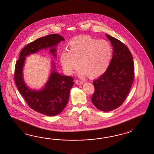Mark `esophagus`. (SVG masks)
Wrapping results in <instances>:
<instances>
[{
	"mask_svg": "<svg viewBox=\"0 0 154 154\" xmlns=\"http://www.w3.org/2000/svg\"><path fill=\"white\" fill-rule=\"evenodd\" d=\"M75 83L77 84H78V85H82V84L84 83V82L83 81H80V80H75Z\"/></svg>",
	"mask_w": 154,
	"mask_h": 154,
	"instance_id": "1",
	"label": "esophagus"
}]
</instances>
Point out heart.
Masks as SVG:
<instances>
[{"label":"heart","mask_w":154,"mask_h":154,"mask_svg":"<svg viewBox=\"0 0 154 154\" xmlns=\"http://www.w3.org/2000/svg\"><path fill=\"white\" fill-rule=\"evenodd\" d=\"M67 47L68 51L61 53L60 62L68 74L78 68L79 62L82 75L97 77L107 69L112 59V46L105 40L82 37L72 40Z\"/></svg>","instance_id":"b5f03b06"}]
</instances>
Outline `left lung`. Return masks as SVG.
<instances>
[{
	"instance_id": "1",
	"label": "left lung",
	"mask_w": 154,
	"mask_h": 154,
	"mask_svg": "<svg viewBox=\"0 0 154 154\" xmlns=\"http://www.w3.org/2000/svg\"><path fill=\"white\" fill-rule=\"evenodd\" d=\"M113 46V56L107 69L94 81L91 101L100 111L108 112L119 107L130 91L134 79V65L131 51L125 44L108 34Z\"/></svg>"
}]
</instances>
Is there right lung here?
I'll return each mask as SVG.
<instances>
[{"label":"right lung","mask_w":154,"mask_h":154,"mask_svg":"<svg viewBox=\"0 0 154 154\" xmlns=\"http://www.w3.org/2000/svg\"><path fill=\"white\" fill-rule=\"evenodd\" d=\"M61 41H64V38L60 35L52 34L28 43L20 52L14 68L15 84L28 106L48 116L57 115L64 109L69 100L70 89L75 84L74 79L53 70L45 88L41 91H34L29 89L24 83L23 67L25 56L39 50L50 47V51L56 56V48L54 47Z\"/></svg>","instance_id":"add662e5"}]
</instances>
